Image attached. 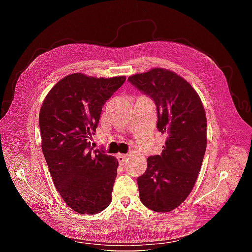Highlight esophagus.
Listing matches in <instances>:
<instances>
[{"label":"esophagus","mask_w":252,"mask_h":252,"mask_svg":"<svg viewBox=\"0 0 252 252\" xmlns=\"http://www.w3.org/2000/svg\"><path fill=\"white\" fill-rule=\"evenodd\" d=\"M128 157H129L128 155H119V156H118V159H119L120 164H121V165H124V164L126 163V161H127Z\"/></svg>","instance_id":"1"}]
</instances>
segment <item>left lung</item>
<instances>
[{"instance_id":"obj_1","label":"left lung","mask_w":252,"mask_h":252,"mask_svg":"<svg viewBox=\"0 0 252 252\" xmlns=\"http://www.w3.org/2000/svg\"><path fill=\"white\" fill-rule=\"evenodd\" d=\"M128 81L155 101L158 129L166 134L161 156L147 158L138 178L140 200L156 212L184 202L195 184L207 146V120L201 98L184 78L165 68L135 73Z\"/></svg>"}]
</instances>
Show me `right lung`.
<instances>
[{"label":"right lung","instance_id":"add662e5","mask_svg":"<svg viewBox=\"0 0 252 252\" xmlns=\"http://www.w3.org/2000/svg\"><path fill=\"white\" fill-rule=\"evenodd\" d=\"M125 75L95 78L78 72L53 86L40 110L42 151L55 186L72 210L96 215L111 203L118 159L90 147L106 101Z\"/></svg>","mask_w":252,"mask_h":252}]
</instances>
